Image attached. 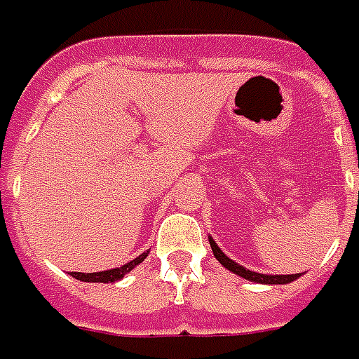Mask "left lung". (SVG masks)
Segmentation results:
<instances>
[{"label": "left lung", "instance_id": "8db88e82", "mask_svg": "<svg viewBox=\"0 0 359 359\" xmlns=\"http://www.w3.org/2000/svg\"><path fill=\"white\" fill-rule=\"evenodd\" d=\"M210 241V248H212V253L218 259V263L222 266H226L228 271H232L233 274H238L241 278H245V280L257 282V284H288V282L296 280L299 278V274H261V273H253V271H249L245 266L238 265L236 261H232L230 257L224 255V251L218 248L212 238H208Z\"/></svg>", "mask_w": 359, "mask_h": 359}]
</instances>
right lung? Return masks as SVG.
I'll return each mask as SVG.
<instances>
[{
	"instance_id": "1",
	"label": "right lung",
	"mask_w": 359,
	"mask_h": 359,
	"mask_svg": "<svg viewBox=\"0 0 359 359\" xmlns=\"http://www.w3.org/2000/svg\"><path fill=\"white\" fill-rule=\"evenodd\" d=\"M144 257H147V253L139 255L137 259H133V261L126 263V265H121L119 269H110V271H102V273H71V276L83 282H104V284L121 280V278H123L127 273H131L139 263H143Z\"/></svg>"
}]
</instances>
